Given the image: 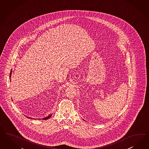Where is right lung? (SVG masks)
<instances>
[{
    "mask_svg": "<svg viewBox=\"0 0 149 149\" xmlns=\"http://www.w3.org/2000/svg\"><path fill=\"white\" fill-rule=\"evenodd\" d=\"M11 74H12V71H11V72H10V78H11ZM52 114H50V115H49V116H48L47 117H46V118H43L42 120H47V119H49L51 117ZM28 118H29V119H34V118L33 119V118H30V117H28V116H26ZM41 119H40V120Z\"/></svg>",
    "mask_w": 149,
    "mask_h": 149,
    "instance_id": "1",
    "label": "right lung"
}]
</instances>
